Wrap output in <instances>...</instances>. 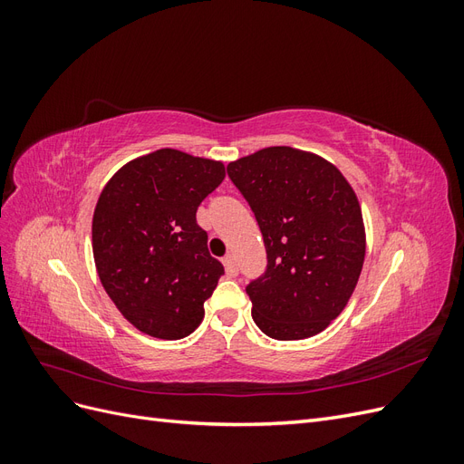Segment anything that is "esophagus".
Here are the masks:
<instances>
[{
    "label": "esophagus",
    "mask_w": 464,
    "mask_h": 464,
    "mask_svg": "<svg viewBox=\"0 0 464 464\" xmlns=\"http://www.w3.org/2000/svg\"><path fill=\"white\" fill-rule=\"evenodd\" d=\"M222 263H224V269H227L228 276H236L237 275V263H236L234 256H227V257L222 259Z\"/></svg>",
    "instance_id": "esophagus-1"
}]
</instances>
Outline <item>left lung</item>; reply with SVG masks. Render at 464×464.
<instances>
[{"instance_id":"left-lung-1","label":"left lung","mask_w":464,"mask_h":464,"mask_svg":"<svg viewBox=\"0 0 464 464\" xmlns=\"http://www.w3.org/2000/svg\"><path fill=\"white\" fill-rule=\"evenodd\" d=\"M227 170L266 249L265 275L246 288L256 325L276 341L327 329L353 296L366 257L353 186L329 160L292 147L261 149Z\"/></svg>"}]
</instances>
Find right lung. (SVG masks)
Instances as JSON below:
<instances>
[{
    "instance_id": "right-lung-1",
    "label": "right lung",
    "mask_w": 464,
    "mask_h": 464,
    "mask_svg": "<svg viewBox=\"0 0 464 464\" xmlns=\"http://www.w3.org/2000/svg\"><path fill=\"white\" fill-rule=\"evenodd\" d=\"M227 170L220 160L159 149L123 164L92 215L101 283L135 329L178 341L199 327L224 266L208 254L198 207Z\"/></svg>"
}]
</instances>
